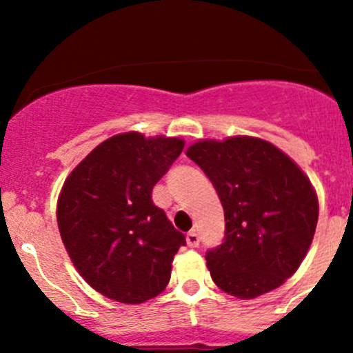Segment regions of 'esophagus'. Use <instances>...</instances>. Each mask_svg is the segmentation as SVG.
<instances>
[{
    "label": "esophagus",
    "instance_id": "1",
    "mask_svg": "<svg viewBox=\"0 0 353 353\" xmlns=\"http://www.w3.org/2000/svg\"><path fill=\"white\" fill-rule=\"evenodd\" d=\"M186 244L190 245V248H198V244H199V237H198V234L196 232H190L186 236Z\"/></svg>",
    "mask_w": 353,
    "mask_h": 353
}]
</instances>
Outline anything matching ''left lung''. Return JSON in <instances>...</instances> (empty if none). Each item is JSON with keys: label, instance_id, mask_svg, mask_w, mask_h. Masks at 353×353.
I'll return each instance as SVG.
<instances>
[{"label": "left lung", "instance_id": "left-lung-1", "mask_svg": "<svg viewBox=\"0 0 353 353\" xmlns=\"http://www.w3.org/2000/svg\"><path fill=\"white\" fill-rule=\"evenodd\" d=\"M186 155L205 170L225 213V239L206 252L215 285L249 301L285 283L318 225V194L304 170L270 141L244 134L198 140Z\"/></svg>", "mask_w": 353, "mask_h": 353}]
</instances>
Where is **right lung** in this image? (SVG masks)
<instances>
[{
  "label": "right lung",
  "instance_id": "right-lung-1",
  "mask_svg": "<svg viewBox=\"0 0 353 353\" xmlns=\"http://www.w3.org/2000/svg\"><path fill=\"white\" fill-rule=\"evenodd\" d=\"M184 140L114 134L66 177L56 219L81 279L110 301L143 304L165 290L186 239L152 201V190L181 155Z\"/></svg>",
  "mask_w": 353,
  "mask_h": 353
}]
</instances>
